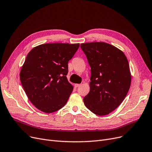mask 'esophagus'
Segmentation results:
<instances>
[{"label": "esophagus", "instance_id": "34e87169", "mask_svg": "<svg viewBox=\"0 0 152 152\" xmlns=\"http://www.w3.org/2000/svg\"><path fill=\"white\" fill-rule=\"evenodd\" d=\"M81 86L80 84H75V88H77V87H80Z\"/></svg>", "mask_w": 152, "mask_h": 152}]
</instances>
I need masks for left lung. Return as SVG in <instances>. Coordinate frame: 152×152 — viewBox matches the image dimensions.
Masks as SVG:
<instances>
[{
	"instance_id": "1",
	"label": "left lung",
	"mask_w": 152,
	"mask_h": 152,
	"mask_svg": "<svg viewBox=\"0 0 152 152\" xmlns=\"http://www.w3.org/2000/svg\"><path fill=\"white\" fill-rule=\"evenodd\" d=\"M91 68L90 92L84 104L102 116L115 110L124 101L131 84L129 64L118 48L105 42L80 45Z\"/></svg>"
}]
</instances>
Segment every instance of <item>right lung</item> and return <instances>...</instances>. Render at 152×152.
<instances>
[{
    "label": "right lung",
    "instance_id": "1",
    "mask_svg": "<svg viewBox=\"0 0 152 152\" xmlns=\"http://www.w3.org/2000/svg\"><path fill=\"white\" fill-rule=\"evenodd\" d=\"M79 45L45 44L28 53L20 79L28 99L40 111L56 112L67 102L74 88L66 78L68 62Z\"/></svg>",
    "mask_w": 152,
    "mask_h": 152
}]
</instances>
